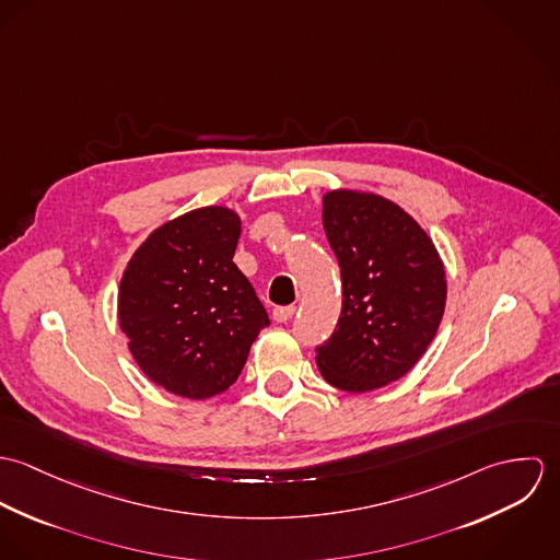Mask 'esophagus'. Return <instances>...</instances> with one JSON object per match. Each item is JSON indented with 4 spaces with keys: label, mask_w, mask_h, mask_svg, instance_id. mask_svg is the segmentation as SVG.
Returning <instances> with one entry per match:
<instances>
[{
    "label": "esophagus",
    "mask_w": 560,
    "mask_h": 560,
    "mask_svg": "<svg viewBox=\"0 0 560 560\" xmlns=\"http://www.w3.org/2000/svg\"><path fill=\"white\" fill-rule=\"evenodd\" d=\"M295 311H298L295 306H278V308H273V320L287 323V320L293 319Z\"/></svg>",
    "instance_id": "1"
}]
</instances>
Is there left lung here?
Returning <instances> with one entry per match:
<instances>
[{
    "label": "left lung",
    "mask_w": 560,
    "mask_h": 560,
    "mask_svg": "<svg viewBox=\"0 0 560 560\" xmlns=\"http://www.w3.org/2000/svg\"><path fill=\"white\" fill-rule=\"evenodd\" d=\"M323 229L340 267L342 308L315 349L320 375L347 393L384 388L422 358L440 327L442 258L411 215L373 194H325Z\"/></svg>",
    "instance_id": "8db88e82"
}]
</instances>
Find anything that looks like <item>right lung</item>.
Here are the masks:
<instances>
[{"label": "right lung", "mask_w": 560, "mask_h": 560, "mask_svg": "<svg viewBox=\"0 0 560 560\" xmlns=\"http://www.w3.org/2000/svg\"><path fill=\"white\" fill-rule=\"evenodd\" d=\"M240 215L189 211L160 226L129 260L118 319L138 366L185 399L229 390L269 317L233 262Z\"/></svg>", "instance_id": "obj_1"}]
</instances>
